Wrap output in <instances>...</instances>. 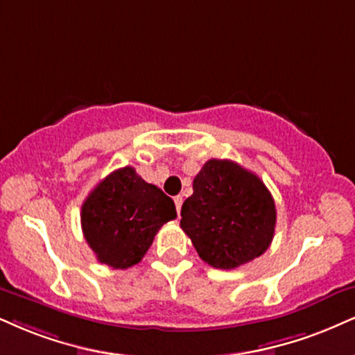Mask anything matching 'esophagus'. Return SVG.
I'll return each mask as SVG.
<instances>
[{"label": "esophagus", "instance_id": "esophagus-1", "mask_svg": "<svg viewBox=\"0 0 355 355\" xmlns=\"http://www.w3.org/2000/svg\"><path fill=\"white\" fill-rule=\"evenodd\" d=\"M182 202H184V198H182V196H176V198H174V204H176V211H178V214L181 212Z\"/></svg>", "mask_w": 355, "mask_h": 355}]
</instances>
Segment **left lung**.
Returning <instances> with one entry per match:
<instances>
[{
	"label": "left lung",
	"instance_id": "8db88e82",
	"mask_svg": "<svg viewBox=\"0 0 355 355\" xmlns=\"http://www.w3.org/2000/svg\"><path fill=\"white\" fill-rule=\"evenodd\" d=\"M181 209V227L199 257L232 270L270 247L277 209L260 178L229 159H209Z\"/></svg>",
	"mask_w": 355,
	"mask_h": 355
}]
</instances>
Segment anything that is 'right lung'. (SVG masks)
<instances>
[{
    "instance_id": "right-lung-1",
    "label": "right lung",
    "mask_w": 355,
    "mask_h": 355,
    "mask_svg": "<svg viewBox=\"0 0 355 355\" xmlns=\"http://www.w3.org/2000/svg\"><path fill=\"white\" fill-rule=\"evenodd\" d=\"M176 218V205L131 166L113 171L82 204V230L100 263L130 268L141 261L157 230Z\"/></svg>"
}]
</instances>
